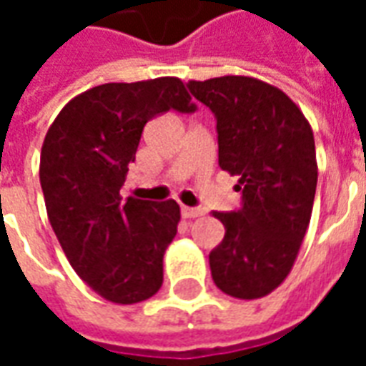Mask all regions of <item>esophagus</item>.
I'll return each mask as SVG.
<instances>
[{"mask_svg":"<svg viewBox=\"0 0 366 366\" xmlns=\"http://www.w3.org/2000/svg\"><path fill=\"white\" fill-rule=\"evenodd\" d=\"M206 214L202 207H188V206H182V215L186 219H194V217H202V215Z\"/></svg>","mask_w":366,"mask_h":366,"instance_id":"1","label":"esophagus"}]
</instances>
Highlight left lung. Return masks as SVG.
I'll return each mask as SVG.
<instances>
[{
    "label": "left lung",
    "mask_w": 366,
    "mask_h": 366,
    "mask_svg": "<svg viewBox=\"0 0 366 366\" xmlns=\"http://www.w3.org/2000/svg\"><path fill=\"white\" fill-rule=\"evenodd\" d=\"M188 88L215 113L219 167L239 176L243 192L237 212H214L225 237L209 253L212 278L233 298H262L290 274L310 225L314 131L290 97L259 78L229 74Z\"/></svg>",
    "instance_id": "8db88e82"
}]
</instances>
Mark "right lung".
I'll use <instances>...</instances> for the list:
<instances>
[{"label": "right lung", "instance_id": "1", "mask_svg": "<svg viewBox=\"0 0 366 366\" xmlns=\"http://www.w3.org/2000/svg\"><path fill=\"white\" fill-rule=\"evenodd\" d=\"M168 109H196L180 78L102 84L60 109L41 149L44 206L68 262L121 306L159 292L162 257L180 222L174 199L121 202L119 194L147 121Z\"/></svg>", "mask_w": 366, "mask_h": 366}]
</instances>
